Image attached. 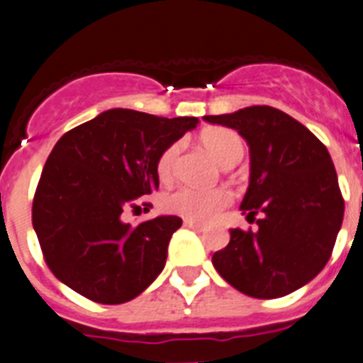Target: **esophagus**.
Returning a JSON list of instances; mask_svg holds the SVG:
<instances>
[{
    "instance_id": "esophagus-1",
    "label": "esophagus",
    "mask_w": 363,
    "mask_h": 363,
    "mask_svg": "<svg viewBox=\"0 0 363 363\" xmlns=\"http://www.w3.org/2000/svg\"><path fill=\"white\" fill-rule=\"evenodd\" d=\"M184 225L189 227V229H192V230H198V233H205V230H207V227L205 225H201V223H196V221H191V220H185Z\"/></svg>"
}]
</instances>
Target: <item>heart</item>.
Returning <instances> with one entry per match:
<instances>
[{"mask_svg":"<svg viewBox=\"0 0 363 363\" xmlns=\"http://www.w3.org/2000/svg\"><path fill=\"white\" fill-rule=\"evenodd\" d=\"M203 143L211 152L216 156L218 162L223 167H233L243 158V140L238 133L230 129H211L201 136ZM179 154H182V143L174 142L162 150L156 162V172L162 182H171L178 172ZM233 201V194L227 189H198L191 185H184L163 198V205L167 211L184 216L191 221H211L229 207Z\"/></svg>","mask_w":363,"mask_h":363,"instance_id":"heart-1","label":"heart"}]
</instances>
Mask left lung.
Returning <instances> with one entry per match:
<instances>
[{
  "mask_svg": "<svg viewBox=\"0 0 363 363\" xmlns=\"http://www.w3.org/2000/svg\"><path fill=\"white\" fill-rule=\"evenodd\" d=\"M205 121L238 130L251 152L249 189L240 209L258 230L230 229L213 265L234 289L280 298L309 284L331 258L344 198L327 147L289 114L267 105Z\"/></svg>",
  "mask_w": 363,
  "mask_h": 363,
  "instance_id": "left-lung-1",
  "label": "left lung"
}]
</instances>
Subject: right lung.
<instances>
[{"instance_id":"obj_1","label":"right lung","mask_w":363,"mask_h":363,"mask_svg":"<svg viewBox=\"0 0 363 363\" xmlns=\"http://www.w3.org/2000/svg\"><path fill=\"white\" fill-rule=\"evenodd\" d=\"M196 125L192 116L111 108L57 140L32 203V225L57 280L108 306L133 300L156 280L182 218L130 225L123 211L160 187L158 156Z\"/></svg>"}]
</instances>
